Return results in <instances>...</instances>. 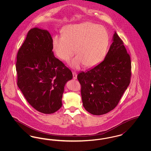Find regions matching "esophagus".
Masks as SVG:
<instances>
[{
    "mask_svg": "<svg viewBox=\"0 0 151 151\" xmlns=\"http://www.w3.org/2000/svg\"><path fill=\"white\" fill-rule=\"evenodd\" d=\"M72 75H73V79H75V80L77 79V74L76 72H72Z\"/></svg>",
    "mask_w": 151,
    "mask_h": 151,
    "instance_id": "1",
    "label": "esophagus"
}]
</instances>
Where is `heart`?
<instances>
[{
  "label": "heart",
  "mask_w": 151,
  "mask_h": 151,
  "mask_svg": "<svg viewBox=\"0 0 151 151\" xmlns=\"http://www.w3.org/2000/svg\"><path fill=\"white\" fill-rule=\"evenodd\" d=\"M62 34V36L53 37L52 50L59 59L65 62L70 60L75 51L78 55L70 62L73 68L78 69L84 65L88 68L93 67L105 57L109 36L104 27L86 22L65 27Z\"/></svg>",
  "instance_id": "1"
}]
</instances>
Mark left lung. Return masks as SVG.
I'll return each mask as SVG.
<instances>
[{"mask_svg": "<svg viewBox=\"0 0 151 151\" xmlns=\"http://www.w3.org/2000/svg\"><path fill=\"white\" fill-rule=\"evenodd\" d=\"M112 41L104 60L78 75L83 106L93 115L105 114L114 109L130 83L129 54L116 32Z\"/></svg>", "mask_w": 151, "mask_h": 151, "instance_id": "left-lung-1", "label": "left lung"}]
</instances>
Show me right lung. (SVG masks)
<instances>
[{
    "instance_id": "right-lung-1",
    "label": "right lung",
    "mask_w": 151,
    "mask_h": 151,
    "mask_svg": "<svg viewBox=\"0 0 151 151\" xmlns=\"http://www.w3.org/2000/svg\"><path fill=\"white\" fill-rule=\"evenodd\" d=\"M52 37L45 29H30L17 55V86L29 104L44 114H52L62 105L66 83L72 72L55 57Z\"/></svg>"
}]
</instances>
